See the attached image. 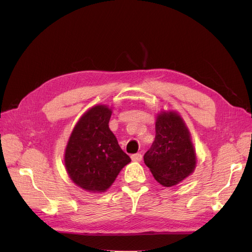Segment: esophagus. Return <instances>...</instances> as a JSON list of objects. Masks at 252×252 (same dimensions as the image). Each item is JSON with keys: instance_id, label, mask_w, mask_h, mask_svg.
Here are the masks:
<instances>
[{"instance_id": "esophagus-1", "label": "esophagus", "mask_w": 252, "mask_h": 252, "mask_svg": "<svg viewBox=\"0 0 252 252\" xmlns=\"http://www.w3.org/2000/svg\"><path fill=\"white\" fill-rule=\"evenodd\" d=\"M142 155L141 154H135L131 156V159L133 162H141L142 161Z\"/></svg>"}]
</instances>
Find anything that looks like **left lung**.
I'll return each instance as SVG.
<instances>
[{"label": "left lung", "instance_id": "8db88e82", "mask_svg": "<svg viewBox=\"0 0 252 252\" xmlns=\"http://www.w3.org/2000/svg\"><path fill=\"white\" fill-rule=\"evenodd\" d=\"M144 162L164 187L178 185L194 171L196 155L191 135L177 111L158 113L156 139L144 155Z\"/></svg>", "mask_w": 252, "mask_h": 252}]
</instances>
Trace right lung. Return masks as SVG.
Wrapping results in <instances>:
<instances>
[{
	"label": "right lung",
	"mask_w": 252,
	"mask_h": 252,
	"mask_svg": "<svg viewBox=\"0 0 252 252\" xmlns=\"http://www.w3.org/2000/svg\"><path fill=\"white\" fill-rule=\"evenodd\" d=\"M111 113V108L102 104L88 109L66 145V171L75 185L89 192H105L131 162L109 129Z\"/></svg>",
	"instance_id": "obj_1"
}]
</instances>
